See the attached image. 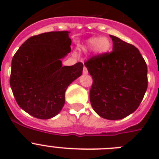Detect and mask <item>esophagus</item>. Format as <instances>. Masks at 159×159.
<instances>
[{"instance_id":"esophagus-1","label":"esophagus","mask_w":159,"mask_h":159,"mask_svg":"<svg viewBox=\"0 0 159 159\" xmlns=\"http://www.w3.org/2000/svg\"><path fill=\"white\" fill-rule=\"evenodd\" d=\"M88 69H87V67H84V70H83V74H84V75H88Z\"/></svg>"}]
</instances>
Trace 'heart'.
Masks as SVG:
<instances>
[{"label":"heart","mask_w":159,"mask_h":159,"mask_svg":"<svg viewBox=\"0 0 159 159\" xmlns=\"http://www.w3.org/2000/svg\"><path fill=\"white\" fill-rule=\"evenodd\" d=\"M111 47V41L106 37H91L86 40L84 43V49H92L95 54H106Z\"/></svg>","instance_id":"heart-1"}]
</instances>
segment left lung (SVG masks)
<instances>
[{
  "label": "left lung",
  "instance_id": "left-lung-1",
  "mask_svg": "<svg viewBox=\"0 0 159 159\" xmlns=\"http://www.w3.org/2000/svg\"><path fill=\"white\" fill-rule=\"evenodd\" d=\"M113 51L85 62L93 84L90 101L100 117L117 120L139 107L147 89V66L139 49L110 35Z\"/></svg>",
  "mask_w": 159,
  "mask_h": 159
}]
</instances>
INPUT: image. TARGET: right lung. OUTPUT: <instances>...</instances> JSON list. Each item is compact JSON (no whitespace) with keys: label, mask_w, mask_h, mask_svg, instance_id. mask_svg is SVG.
Listing matches in <instances>:
<instances>
[{"label":"right lung","mask_w":159,"mask_h":159,"mask_svg":"<svg viewBox=\"0 0 159 159\" xmlns=\"http://www.w3.org/2000/svg\"><path fill=\"white\" fill-rule=\"evenodd\" d=\"M69 32L32 36L12 57V93L20 107L33 117L48 119L58 115L65 102L67 87L82 75V63L62 65L61 60L71 52Z\"/></svg>","instance_id":"right-lung-1"}]
</instances>
